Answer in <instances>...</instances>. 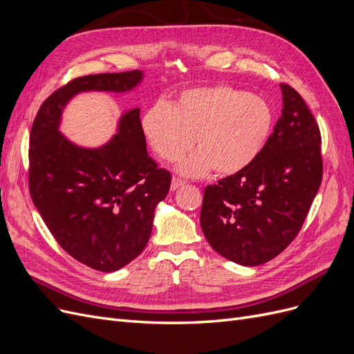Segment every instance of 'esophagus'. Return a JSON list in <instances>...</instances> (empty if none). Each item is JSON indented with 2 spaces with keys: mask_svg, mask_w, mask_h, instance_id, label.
Instances as JSON below:
<instances>
[{
  "mask_svg": "<svg viewBox=\"0 0 354 354\" xmlns=\"http://www.w3.org/2000/svg\"><path fill=\"white\" fill-rule=\"evenodd\" d=\"M185 185V181L183 180H180V178H173V181H171V190H177L178 187H181Z\"/></svg>",
  "mask_w": 354,
  "mask_h": 354,
  "instance_id": "1",
  "label": "esophagus"
}]
</instances>
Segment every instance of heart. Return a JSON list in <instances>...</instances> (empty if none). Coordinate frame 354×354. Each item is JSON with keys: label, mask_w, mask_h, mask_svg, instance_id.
Returning <instances> with one entry per match:
<instances>
[{"label": "heart", "mask_w": 354, "mask_h": 354, "mask_svg": "<svg viewBox=\"0 0 354 354\" xmlns=\"http://www.w3.org/2000/svg\"><path fill=\"white\" fill-rule=\"evenodd\" d=\"M274 127L270 103L230 85L181 91L169 104L156 102L142 118L149 145L164 160H177L194 142L198 152L177 164V173L203 177L211 169L234 176L259 158Z\"/></svg>", "instance_id": "b5f03b06"}]
</instances>
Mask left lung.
<instances>
[{
    "label": "left lung",
    "instance_id": "8db88e82",
    "mask_svg": "<svg viewBox=\"0 0 354 354\" xmlns=\"http://www.w3.org/2000/svg\"><path fill=\"white\" fill-rule=\"evenodd\" d=\"M281 91L282 115L259 158L203 192V234L241 266L270 261L294 241L322 181L319 127L301 95Z\"/></svg>",
    "mask_w": 354,
    "mask_h": 354
}]
</instances>
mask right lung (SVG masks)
Listing matches in <instances>:
<instances>
[{"label": "right lung", "mask_w": 354, "mask_h": 354, "mask_svg": "<svg viewBox=\"0 0 354 354\" xmlns=\"http://www.w3.org/2000/svg\"><path fill=\"white\" fill-rule=\"evenodd\" d=\"M143 80L142 71L73 80L42 103L32 125V201L62 248L99 272L120 270L145 250L171 174L147 153L140 108L124 111L116 133L97 147L62 133L63 112L81 93L124 94Z\"/></svg>", "instance_id": "add662e5"}]
</instances>
